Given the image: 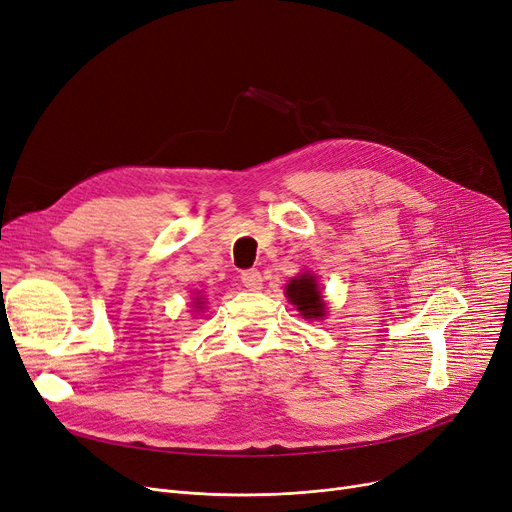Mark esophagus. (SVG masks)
Listing matches in <instances>:
<instances>
[{
  "label": "esophagus",
  "mask_w": 512,
  "mask_h": 512,
  "mask_svg": "<svg viewBox=\"0 0 512 512\" xmlns=\"http://www.w3.org/2000/svg\"><path fill=\"white\" fill-rule=\"evenodd\" d=\"M241 283L246 285L248 289H260V285H262V275H260V271H256V269H248V271L241 273Z\"/></svg>",
  "instance_id": "1"
}]
</instances>
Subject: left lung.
I'll list each match as a JSON object with an SVG mask.
<instances>
[{
  "instance_id": "obj_1",
  "label": "left lung",
  "mask_w": 512,
  "mask_h": 512,
  "mask_svg": "<svg viewBox=\"0 0 512 512\" xmlns=\"http://www.w3.org/2000/svg\"><path fill=\"white\" fill-rule=\"evenodd\" d=\"M287 298L291 304L298 306L304 319H319V316L325 314L321 289H319V285H316V277H312L308 273L289 281Z\"/></svg>"
}]
</instances>
